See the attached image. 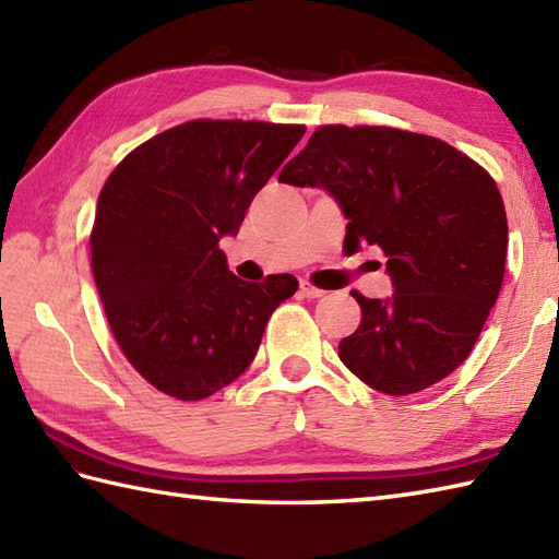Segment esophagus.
Here are the masks:
<instances>
[{
	"label": "esophagus",
	"mask_w": 559,
	"mask_h": 559,
	"mask_svg": "<svg viewBox=\"0 0 559 559\" xmlns=\"http://www.w3.org/2000/svg\"><path fill=\"white\" fill-rule=\"evenodd\" d=\"M300 295H302V298H322L324 290L312 286L310 281H302V283H300Z\"/></svg>",
	"instance_id": "esophagus-1"
}]
</instances>
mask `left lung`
Here are the masks:
<instances>
[{"label": "left lung", "mask_w": 559, "mask_h": 559, "mask_svg": "<svg viewBox=\"0 0 559 559\" xmlns=\"http://www.w3.org/2000/svg\"><path fill=\"white\" fill-rule=\"evenodd\" d=\"M322 187L348 218V254L374 245L394 293L353 290L362 319L338 343L348 370L389 396L437 384L468 358L502 288L507 213L492 177L435 136L319 127L278 175Z\"/></svg>", "instance_id": "8db88e82"}]
</instances>
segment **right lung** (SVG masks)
I'll list each match as a JSON object with an SVG mask.
<instances>
[{"instance_id": "1", "label": "right lung", "mask_w": 559, "mask_h": 559, "mask_svg": "<svg viewBox=\"0 0 559 559\" xmlns=\"http://www.w3.org/2000/svg\"><path fill=\"white\" fill-rule=\"evenodd\" d=\"M302 134V124L192 120L134 148L105 182L93 278L117 346L163 394L201 401L233 384L298 290L290 273L240 281L218 242L237 235Z\"/></svg>"}]
</instances>
